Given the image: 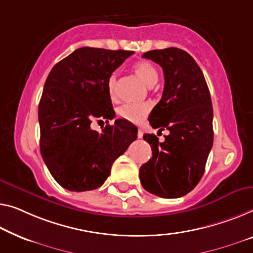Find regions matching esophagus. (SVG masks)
I'll use <instances>...</instances> for the list:
<instances>
[{
  "label": "esophagus",
  "mask_w": 253,
  "mask_h": 253,
  "mask_svg": "<svg viewBox=\"0 0 253 253\" xmlns=\"http://www.w3.org/2000/svg\"><path fill=\"white\" fill-rule=\"evenodd\" d=\"M137 136H138V138H142V137H143V131H142L141 128H138V131H137Z\"/></svg>",
  "instance_id": "34e87169"
}]
</instances>
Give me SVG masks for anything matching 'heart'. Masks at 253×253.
Listing matches in <instances>:
<instances>
[{"instance_id":"1","label":"heart","mask_w":253,"mask_h":253,"mask_svg":"<svg viewBox=\"0 0 253 253\" xmlns=\"http://www.w3.org/2000/svg\"><path fill=\"white\" fill-rule=\"evenodd\" d=\"M133 69L135 74L142 79L148 86H153L158 82V70L150 61H138L134 65ZM116 83H117V76L116 74L110 75V77L108 78V93L109 96L112 100L116 97ZM151 105L149 103H142V104H133V103H127L124 104L123 107L119 108L118 115L122 117L123 119H126L130 123L138 124L141 123L143 119L145 118L150 112Z\"/></svg>"}]
</instances>
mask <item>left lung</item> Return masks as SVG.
Instances as JSON below:
<instances>
[{
    "instance_id": "1",
    "label": "left lung",
    "mask_w": 253,
    "mask_h": 253,
    "mask_svg": "<svg viewBox=\"0 0 253 253\" xmlns=\"http://www.w3.org/2000/svg\"><path fill=\"white\" fill-rule=\"evenodd\" d=\"M142 56L164 70L163 97L151 111L149 122L169 134L164 142L153 134L143 136L151 145L152 158L139 168V179L150 193L179 198L198 185L212 148L210 92L198 63L184 50L168 47Z\"/></svg>"
}]
</instances>
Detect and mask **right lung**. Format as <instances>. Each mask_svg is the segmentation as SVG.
<instances>
[{
	"label": "right lung",
	"mask_w": 253,
	"mask_h": 253,
	"mask_svg": "<svg viewBox=\"0 0 253 253\" xmlns=\"http://www.w3.org/2000/svg\"><path fill=\"white\" fill-rule=\"evenodd\" d=\"M133 51L81 47L56 63L39 105L41 154L53 178L69 191L100 187L111 166L137 138L125 119L93 130L94 119L115 118L108 78Z\"/></svg>",
	"instance_id": "add662e5"
}]
</instances>
